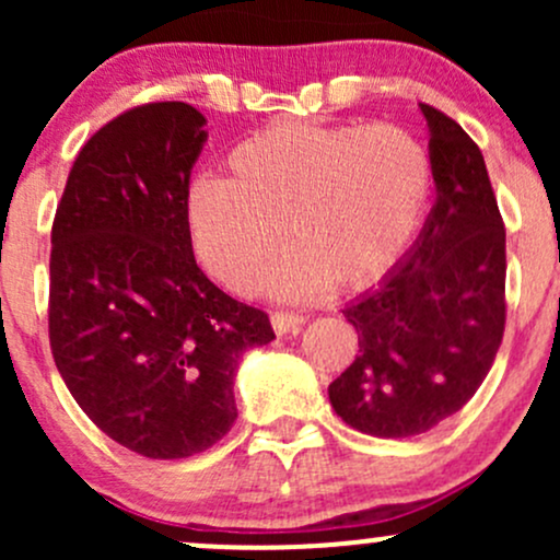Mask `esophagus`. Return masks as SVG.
<instances>
[{
  "mask_svg": "<svg viewBox=\"0 0 560 560\" xmlns=\"http://www.w3.org/2000/svg\"><path fill=\"white\" fill-rule=\"evenodd\" d=\"M305 316H300V313H273L271 316V326L276 334H298L302 329V324H305Z\"/></svg>",
  "mask_w": 560,
  "mask_h": 560,
  "instance_id": "34e87169",
  "label": "esophagus"
}]
</instances>
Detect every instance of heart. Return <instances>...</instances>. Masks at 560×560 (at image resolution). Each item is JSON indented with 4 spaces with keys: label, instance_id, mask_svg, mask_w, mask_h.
I'll return each mask as SVG.
<instances>
[{
    "label": "heart",
    "instance_id": "1",
    "mask_svg": "<svg viewBox=\"0 0 560 560\" xmlns=\"http://www.w3.org/2000/svg\"><path fill=\"white\" fill-rule=\"evenodd\" d=\"M432 195L427 147L392 124L284 120L240 141L226 178H197L186 223L197 258L221 284L247 292L266 276L276 298L376 284L402 258Z\"/></svg>",
    "mask_w": 560,
    "mask_h": 560
}]
</instances>
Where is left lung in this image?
I'll return each mask as SVG.
<instances>
[{
  "label": "left lung",
  "instance_id": "1",
  "mask_svg": "<svg viewBox=\"0 0 560 560\" xmlns=\"http://www.w3.org/2000/svg\"><path fill=\"white\" fill-rule=\"evenodd\" d=\"M434 208L382 284L345 305L361 355L329 384L347 427L384 440L458 413L490 374L505 329V229L474 139L432 105Z\"/></svg>",
  "mask_w": 560,
  "mask_h": 560
}]
</instances>
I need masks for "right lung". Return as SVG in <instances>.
Instances as JSON below:
<instances>
[{
	"label": "right lung",
	"mask_w": 560,
	"mask_h": 560,
	"mask_svg": "<svg viewBox=\"0 0 560 560\" xmlns=\"http://www.w3.org/2000/svg\"><path fill=\"white\" fill-rule=\"evenodd\" d=\"M186 102H152L83 144L57 205L49 345L62 382L110 440L189 458L234 427L244 350L271 320L199 271L186 223L208 131Z\"/></svg>",
	"instance_id": "add662e5"
}]
</instances>
